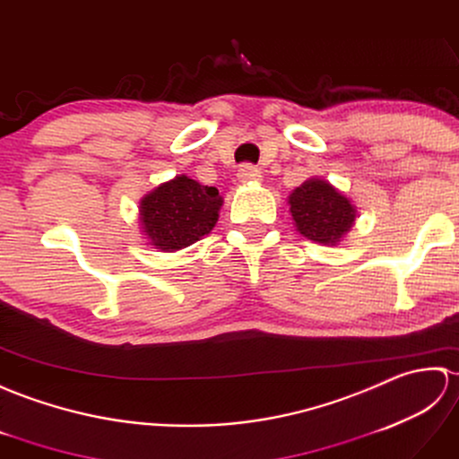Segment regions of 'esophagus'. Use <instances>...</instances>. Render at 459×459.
Instances as JSON below:
<instances>
[{
    "instance_id": "34e87169",
    "label": "esophagus",
    "mask_w": 459,
    "mask_h": 459,
    "mask_svg": "<svg viewBox=\"0 0 459 459\" xmlns=\"http://www.w3.org/2000/svg\"><path fill=\"white\" fill-rule=\"evenodd\" d=\"M238 178L243 185H251V182H259L261 180V170L253 165H243L238 170Z\"/></svg>"
}]
</instances>
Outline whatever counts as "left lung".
I'll list each match as a JSON object with an SVG mask.
<instances>
[{"label":"left lung","instance_id":"left-lung-1","mask_svg":"<svg viewBox=\"0 0 459 459\" xmlns=\"http://www.w3.org/2000/svg\"><path fill=\"white\" fill-rule=\"evenodd\" d=\"M289 206L300 236L322 246H338L358 218L353 202L324 178L304 180L290 192Z\"/></svg>","mask_w":459,"mask_h":459}]
</instances>
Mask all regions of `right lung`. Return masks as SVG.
I'll return each mask as SVG.
<instances>
[{
  "mask_svg": "<svg viewBox=\"0 0 459 459\" xmlns=\"http://www.w3.org/2000/svg\"><path fill=\"white\" fill-rule=\"evenodd\" d=\"M221 204L216 186H204L186 175L162 182L139 202L147 246L172 253L200 241L216 226Z\"/></svg>",
  "mask_w": 459,
  "mask_h": 459,
  "instance_id": "right-lung-1",
  "label": "right lung"
}]
</instances>
